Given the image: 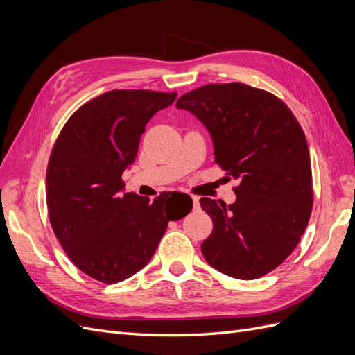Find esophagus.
Returning a JSON list of instances; mask_svg holds the SVG:
<instances>
[{
    "mask_svg": "<svg viewBox=\"0 0 355 355\" xmlns=\"http://www.w3.org/2000/svg\"><path fill=\"white\" fill-rule=\"evenodd\" d=\"M200 200H198V197H194V196H192V202H194V207H198V202Z\"/></svg>",
    "mask_w": 355,
    "mask_h": 355,
    "instance_id": "1",
    "label": "esophagus"
}]
</instances>
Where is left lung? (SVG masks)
<instances>
[{
  "label": "left lung",
  "mask_w": 355,
  "mask_h": 355,
  "mask_svg": "<svg viewBox=\"0 0 355 355\" xmlns=\"http://www.w3.org/2000/svg\"><path fill=\"white\" fill-rule=\"evenodd\" d=\"M178 110L207 128L214 163L240 180L234 204L202 197L213 231L201 244L219 272L254 280L295 250L313 210V176L302 127L277 96L241 83L207 84L180 96Z\"/></svg>",
  "instance_id": "left-lung-1"
}]
</instances>
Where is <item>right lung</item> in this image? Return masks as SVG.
Instances as JSON below:
<instances>
[{
    "label": "right lung",
    "mask_w": 355,
    "mask_h": 355,
    "mask_svg": "<svg viewBox=\"0 0 355 355\" xmlns=\"http://www.w3.org/2000/svg\"><path fill=\"white\" fill-rule=\"evenodd\" d=\"M178 93L106 92L73 112L53 146L46 189L51 228L80 271L114 284L151 261L170 220L191 211L182 192L154 200L125 192L124 170L148 121Z\"/></svg>",
    "instance_id": "1"
}]
</instances>
